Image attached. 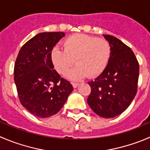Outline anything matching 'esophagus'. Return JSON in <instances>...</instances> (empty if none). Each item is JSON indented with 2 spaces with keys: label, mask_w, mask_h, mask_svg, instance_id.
<instances>
[{
  "label": "esophagus",
  "mask_w": 150,
  "mask_h": 150,
  "mask_svg": "<svg viewBox=\"0 0 150 150\" xmlns=\"http://www.w3.org/2000/svg\"><path fill=\"white\" fill-rule=\"evenodd\" d=\"M72 86H73V88H77V86L79 85V83H78L72 82Z\"/></svg>",
  "instance_id": "34e87169"
}]
</instances>
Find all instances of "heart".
<instances>
[{
  "instance_id": "obj_1",
  "label": "heart",
  "mask_w": 150,
  "mask_h": 150,
  "mask_svg": "<svg viewBox=\"0 0 150 150\" xmlns=\"http://www.w3.org/2000/svg\"><path fill=\"white\" fill-rule=\"evenodd\" d=\"M64 50L54 47L50 58L55 69L64 75L75 62L78 65L67 73L68 78L79 80L83 77L94 78L104 71L110 61L111 47L103 38L76 33L64 41Z\"/></svg>"
}]
</instances>
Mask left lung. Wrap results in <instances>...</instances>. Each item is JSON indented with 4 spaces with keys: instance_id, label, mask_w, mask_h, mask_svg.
Wrapping results in <instances>:
<instances>
[{
    "instance_id": "left-lung-1",
    "label": "left lung",
    "mask_w": 150,
    "mask_h": 150,
    "mask_svg": "<svg viewBox=\"0 0 150 150\" xmlns=\"http://www.w3.org/2000/svg\"><path fill=\"white\" fill-rule=\"evenodd\" d=\"M111 47L107 67L94 81L88 82L91 93L87 103L104 118H113L127 108L137 92L139 64L131 49L117 37L103 35Z\"/></svg>"
}]
</instances>
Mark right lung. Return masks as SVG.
Masks as SVG:
<instances>
[{
	"label": "right lung",
	"mask_w": 150,
	"mask_h": 150,
	"mask_svg": "<svg viewBox=\"0 0 150 150\" xmlns=\"http://www.w3.org/2000/svg\"><path fill=\"white\" fill-rule=\"evenodd\" d=\"M65 36L63 32H44L33 36L20 49L14 64V83L22 105L40 118L62 109L72 84L53 69L52 49Z\"/></svg>",
	"instance_id": "add662e5"
}]
</instances>
